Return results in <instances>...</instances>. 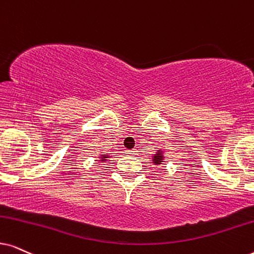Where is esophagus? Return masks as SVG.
Instances as JSON below:
<instances>
[{
  "label": "esophagus",
  "instance_id": "1",
  "mask_svg": "<svg viewBox=\"0 0 254 254\" xmlns=\"http://www.w3.org/2000/svg\"><path fill=\"white\" fill-rule=\"evenodd\" d=\"M125 152L127 153V155H136L137 152V149H132V150H127Z\"/></svg>",
  "mask_w": 254,
  "mask_h": 254
}]
</instances>
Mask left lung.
<instances>
[{"mask_svg":"<svg viewBox=\"0 0 254 254\" xmlns=\"http://www.w3.org/2000/svg\"><path fill=\"white\" fill-rule=\"evenodd\" d=\"M165 159V155L162 150H157L156 153H153L152 156V163L153 165H162L164 163Z\"/></svg>","mask_w":254,"mask_h":254,"instance_id":"left-lung-1","label":"left lung"}]
</instances>
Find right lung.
<instances>
[{"instance_id": "right-lung-1", "label": "right lung", "mask_w": 254, "mask_h": 254, "mask_svg": "<svg viewBox=\"0 0 254 254\" xmlns=\"http://www.w3.org/2000/svg\"><path fill=\"white\" fill-rule=\"evenodd\" d=\"M109 158H110V155H104V153H102V155H99V157H98L99 163L109 162Z\"/></svg>"}]
</instances>
